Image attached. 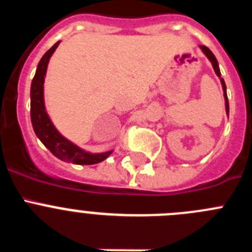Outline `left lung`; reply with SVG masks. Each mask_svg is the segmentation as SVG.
<instances>
[{
	"label": "left lung",
	"mask_w": 252,
	"mask_h": 252,
	"mask_svg": "<svg viewBox=\"0 0 252 252\" xmlns=\"http://www.w3.org/2000/svg\"><path fill=\"white\" fill-rule=\"evenodd\" d=\"M201 49L202 51H203L204 54H206V57L208 58L209 62L212 63L213 65V69H215L216 74L220 77V79H221V84H222V88H223V95H224V104H226V112L227 115H228V112H230V106H228V98H227V93H226V83H224L223 78H221V72H220V66H218V62L217 59H216V57L213 55V53L211 50H209L207 46L204 45H201Z\"/></svg>",
	"instance_id": "1"
}]
</instances>
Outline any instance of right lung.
Here are the masks:
<instances>
[{"label":"right lung","mask_w":252,"mask_h":252,"mask_svg":"<svg viewBox=\"0 0 252 252\" xmlns=\"http://www.w3.org/2000/svg\"><path fill=\"white\" fill-rule=\"evenodd\" d=\"M60 41L55 43L51 46L43 58L40 59L37 64L36 73L31 82L30 91V113H31V124L34 128L36 136L40 141L50 150L53 155L59 158L64 161L79 164V165H92L97 162L103 161L104 159L110 157L112 151L101 154H91L78 148L73 142L66 140L63 135H60L59 131L55 128L53 122L49 119L48 113L45 111V103H44V79H45L48 63L55 49L58 48Z\"/></svg>","instance_id":"obj_1"}]
</instances>
